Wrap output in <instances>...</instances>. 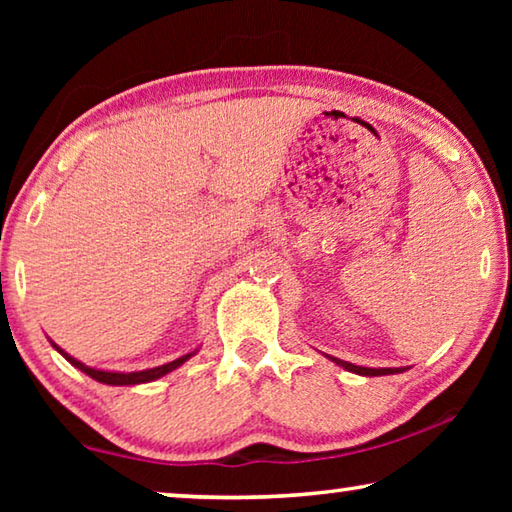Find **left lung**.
<instances>
[{
    "label": "left lung",
    "instance_id": "obj_1",
    "mask_svg": "<svg viewBox=\"0 0 512 512\" xmlns=\"http://www.w3.org/2000/svg\"><path fill=\"white\" fill-rule=\"evenodd\" d=\"M334 363H339V366H343L345 370L350 372H357V375H366V377H379V375H395V372H404V368H363V366H354V363H348V361H341L332 357Z\"/></svg>",
    "mask_w": 512,
    "mask_h": 512
}]
</instances>
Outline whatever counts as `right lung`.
Returning <instances> with one entry per match:
<instances>
[{
  "label": "right lung",
  "mask_w": 512,
  "mask_h": 512,
  "mask_svg": "<svg viewBox=\"0 0 512 512\" xmlns=\"http://www.w3.org/2000/svg\"><path fill=\"white\" fill-rule=\"evenodd\" d=\"M54 345V348L63 354V357L72 363V366H76L79 370H83L85 375H90L92 379H97V381H101V384H110V386H133V384H144V381H153V379H160V377H164L167 375V372H171V370H176L178 366H183V363L192 357V354H185V357H180V359H176V361H169V363H164V366H158V368H149V370H140V372H108V370H97V368H90V366H85V363H81V361H76L74 357H69L67 352H63L58 348L56 343H51Z\"/></svg>",
  "instance_id": "right-lung-1"
}]
</instances>
